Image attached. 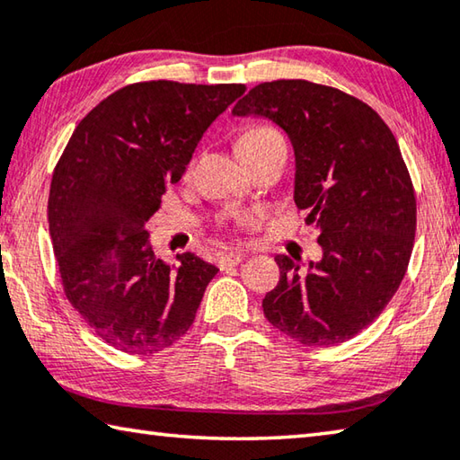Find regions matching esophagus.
<instances>
[{
    "label": "esophagus",
    "mask_w": 460,
    "mask_h": 460,
    "mask_svg": "<svg viewBox=\"0 0 460 460\" xmlns=\"http://www.w3.org/2000/svg\"><path fill=\"white\" fill-rule=\"evenodd\" d=\"M243 253H239V252H231V253H225V255H221L219 257V267L221 270H227V267H235V265H239L241 261H243Z\"/></svg>",
    "instance_id": "obj_1"
}]
</instances>
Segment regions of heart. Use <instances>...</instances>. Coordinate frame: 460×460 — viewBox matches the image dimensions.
<instances>
[{"mask_svg":"<svg viewBox=\"0 0 460 460\" xmlns=\"http://www.w3.org/2000/svg\"><path fill=\"white\" fill-rule=\"evenodd\" d=\"M270 137H278V132H273L271 128H265V127L249 128V130L243 132V135L239 137L237 145L239 143H257V140H263V138H270Z\"/></svg>","mask_w":460,"mask_h":460,"instance_id":"heart-1","label":"heart"}]
</instances>
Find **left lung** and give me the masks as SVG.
Returning a JSON list of instances; mask_svg holds the SVG:
<instances>
[{
    "label": "left lung",
    "instance_id": "1",
    "mask_svg": "<svg viewBox=\"0 0 460 460\" xmlns=\"http://www.w3.org/2000/svg\"><path fill=\"white\" fill-rule=\"evenodd\" d=\"M233 114L286 130L294 201L320 233L322 259L307 271L275 255L279 283L263 299L267 322L305 346L354 338L396 294L414 245L416 197L394 135L362 100L307 80L263 82Z\"/></svg>",
    "mask_w": 460,
    "mask_h": 460
}]
</instances>
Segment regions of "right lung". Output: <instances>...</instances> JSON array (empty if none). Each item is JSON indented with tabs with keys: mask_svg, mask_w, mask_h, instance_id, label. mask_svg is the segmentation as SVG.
Masks as SVG:
<instances>
[{
	"mask_svg": "<svg viewBox=\"0 0 460 460\" xmlns=\"http://www.w3.org/2000/svg\"><path fill=\"white\" fill-rule=\"evenodd\" d=\"M245 84L150 80L104 98L72 132L49 185V235L64 294L88 328L127 354L189 332L217 267L181 253L171 270L145 223L179 182L203 132Z\"/></svg>",
	"mask_w": 460,
	"mask_h": 460,
	"instance_id": "1",
	"label": "right lung"
}]
</instances>
